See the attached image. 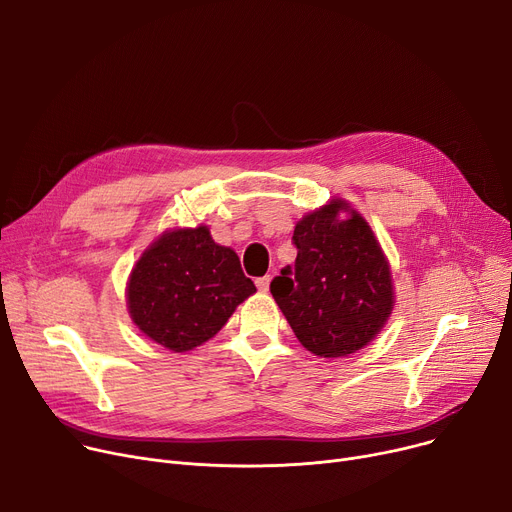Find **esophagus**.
Masks as SVG:
<instances>
[{"label":"esophagus","instance_id":"34e87169","mask_svg":"<svg viewBox=\"0 0 512 512\" xmlns=\"http://www.w3.org/2000/svg\"><path fill=\"white\" fill-rule=\"evenodd\" d=\"M270 276H263V278H257L255 280V284H257V288L261 290V292H267V290H270Z\"/></svg>","mask_w":512,"mask_h":512}]
</instances>
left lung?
I'll return each instance as SVG.
<instances>
[{
  "mask_svg": "<svg viewBox=\"0 0 512 512\" xmlns=\"http://www.w3.org/2000/svg\"><path fill=\"white\" fill-rule=\"evenodd\" d=\"M344 208L352 213L337 218ZM294 265L270 290L299 342L317 357H348L378 334L392 311L388 261L371 228L340 199L297 224Z\"/></svg>",
  "mask_w": 512,
  "mask_h": 512,
  "instance_id": "obj_1",
  "label": "left lung"
}]
</instances>
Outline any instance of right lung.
<instances>
[{
  "instance_id": "obj_1",
  "label": "right lung",
  "mask_w": 512,
  "mask_h": 512,
  "mask_svg": "<svg viewBox=\"0 0 512 512\" xmlns=\"http://www.w3.org/2000/svg\"><path fill=\"white\" fill-rule=\"evenodd\" d=\"M255 290L238 255L215 245L205 226L174 230L134 265L128 311L143 334L184 353L218 334Z\"/></svg>"
}]
</instances>
